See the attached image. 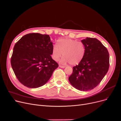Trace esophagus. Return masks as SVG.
Instances as JSON below:
<instances>
[{"label":"esophagus","mask_w":121,"mask_h":121,"mask_svg":"<svg viewBox=\"0 0 121 121\" xmlns=\"http://www.w3.org/2000/svg\"><path fill=\"white\" fill-rule=\"evenodd\" d=\"M59 67H60V68H65V66H62V65H59Z\"/></svg>","instance_id":"34e87169"}]
</instances>
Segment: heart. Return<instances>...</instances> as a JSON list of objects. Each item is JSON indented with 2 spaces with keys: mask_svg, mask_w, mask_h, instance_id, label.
I'll return each mask as SVG.
<instances>
[{
  "mask_svg": "<svg viewBox=\"0 0 121 121\" xmlns=\"http://www.w3.org/2000/svg\"><path fill=\"white\" fill-rule=\"evenodd\" d=\"M57 45L52 47V58L57 61L62 56L60 60L62 64L69 63L70 65L79 64L85 55L86 49L83 43L70 38H62L57 41Z\"/></svg>",
  "mask_w": 121,
  "mask_h": 121,
  "instance_id": "b5f03b06",
  "label": "heart"
}]
</instances>
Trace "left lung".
<instances>
[{
  "mask_svg": "<svg viewBox=\"0 0 121 121\" xmlns=\"http://www.w3.org/2000/svg\"><path fill=\"white\" fill-rule=\"evenodd\" d=\"M81 42L85 47V55L80 63L73 67L69 80L76 89L86 91L98 85L107 73L109 54L107 48L97 39L86 38Z\"/></svg>",
  "mask_w": 121,
  "mask_h": 121,
  "instance_id": "8db88e82",
  "label": "left lung"
}]
</instances>
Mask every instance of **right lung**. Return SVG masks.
Wrapping results in <instances>:
<instances>
[{
  "label": "right lung",
  "instance_id": "add662e5",
  "mask_svg": "<svg viewBox=\"0 0 121 121\" xmlns=\"http://www.w3.org/2000/svg\"><path fill=\"white\" fill-rule=\"evenodd\" d=\"M52 43L48 35L30 33L15 44L11 65L17 78L27 87L44 85L59 65L52 59Z\"/></svg>",
  "mask_w": 121,
  "mask_h": 121
}]
</instances>
